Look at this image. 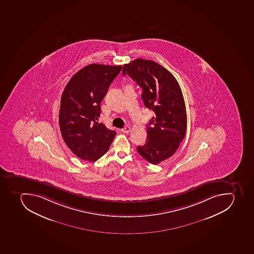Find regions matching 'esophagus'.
Masks as SVG:
<instances>
[{
	"instance_id": "obj_1",
	"label": "esophagus",
	"mask_w": 254,
	"mask_h": 254,
	"mask_svg": "<svg viewBox=\"0 0 254 254\" xmlns=\"http://www.w3.org/2000/svg\"><path fill=\"white\" fill-rule=\"evenodd\" d=\"M130 130H131V128L128 127V126H126L125 128H122V132H124V133H128V132H130Z\"/></svg>"
}]
</instances>
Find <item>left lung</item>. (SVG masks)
<instances>
[{"instance_id": "left-lung-1", "label": "left lung", "mask_w": 254, "mask_h": 254, "mask_svg": "<svg viewBox=\"0 0 254 254\" xmlns=\"http://www.w3.org/2000/svg\"><path fill=\"white\" fill-rule=\"evenodd\" d=\"M122 71L142 88L143 103L154 113L147 126V141L136 149L149 163L158 164L175 154L186 135L181 88L175 76L153 60L136 59L125 64Z\"/></svg>"}]
</instances>
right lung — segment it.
<instances>
[{"instance_id":"add662e5","label":"right lung","mask_w":254,"mask_h":254,"mask_svg":"<svg viewBox=\"0 0 254 254\" xmlns=\"http://www.w3.org/2000/svg\"><path fill=\"white\" fill-rule=\"evenodd\" d=\"M122 66L90 64L71 77L61 97L60 131L67 147L82 160L96 162L109 150L117 132L98 123L100 103Z\"/></svg>"}]
</instances>
